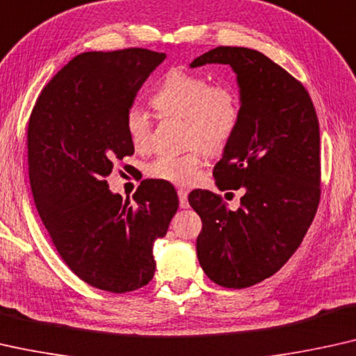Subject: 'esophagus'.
Here are the masks:
<instances>
[{"label":"esophagus","instance_id":"obj_1","mask_svg":"<svg viewBox=\"0 0 356 356\" xmlns=\"http://www.w3.org/2000/svg\"><path fill=\"white\" fill-rule=\"evenodd\" d=\"M177 195H179L180 208H188V192H187V190L179 188L177 190Z\"/></svg>","mask_w":356,"mask_h":356}]
</instances>
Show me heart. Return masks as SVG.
Masks as SVG:
<instances>
[{"mask_svg": "<svg viewBox=\"0 0 356 356\" xmlns=\"http://www.w3.org/2000/svg\"><path fill=\"white\" fill-rule=\"evenodd\" d=\"M153 108L164 118H179L184 124L182 153L159 154L148 164L149 177L176 185H190L198 179L204 154L226 149L240 121V102L227 85H209L208 79L182 69H172L154 90ZM127 138L137 152H145L152 138V119L132 106L124 119Z\"/></svg>", "mask_w": 356, "mask_h": 356, "instance_id": "1", "label": "heart"}]
</instances>
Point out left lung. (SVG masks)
Returning <instances> with one entry per match:
<instances>
[{
	"instance_id": "left-lung-1",
	"label": "left lung",
	"mask_w": 356,
	"mask_h": 356,
	"mask_svg": "<svg viewBox=\"0 0 356 356\" xmlns=\"http://www.w3.org/2000/svg\"><path fill=\"white\" fill-rule=\"evenodd\" d=\"M229 64L237 76L240 121L214 166L219 190L243 188L240 208L193 190L202 218L197 257L207 276L245 289L276 274L297 252L319 203V124L302 83L257 49L218 47L190 67Z\"/></svg>"
}]
</instances>
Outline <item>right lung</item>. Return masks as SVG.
Here are the masks:
<instances>
[{
    "label": "right lung",
    "mask_w": 356,
    "mask_h": 356,
    "mask_svg": "<svg viewBox=\"0 0 356 356\" xmlns=\"http://www.w3.org/2000/svg\"><path fill=\"white\" fill-rule=\"evenodd\" d=\"M164 59L145 48L79 54L42 90L29 121V177L40 218L71 271L106 292H132L153 279L154 240L166 235L179 208L164 180H143L132 202L104 180L114 159L134 154L124 119Z\"/></svg>",
    "instance_id": "right-lung-1"
}]
</instances>
